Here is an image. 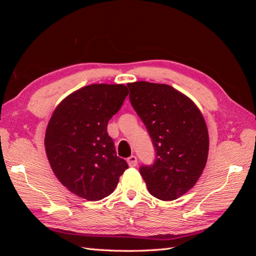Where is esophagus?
<instances>
[{"label": "esophagus", "instance_id": "obj_1", "mask_svg": "<svg viewBox=\"0 0 256 256\" xmlns=\"http://www.w3.org/2000/svg\"><path fill=\"white\" fill-rule=\"evenodd\" d=\"M127 164L129 166H136L138 164V159L136 156H130L127 158Z\"/></svg>", "mask_w": 256, "mask_h": 256}]
</instances>
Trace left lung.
Instances as JSON below:
<instances>
[{
    "label": "left lung",
    "instance_id": "8db88e82",
    "mask_svg": "<svg viewBox=\"0 0 256 256\" xmlns=\"http://www.w3.org/2000/svg\"><path fill=\"white\" fill-rule=\"evenodd\" d=\"M130 102L156 148V161L140 172L154 198L173 200L194 187L206 166L209 136L192 100L168 84L128 83Z\"/></svg>",
    "mask_w": 256,
    "mask_h": 256
}]
</instances>
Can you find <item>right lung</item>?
Returning a JSON list of instances; mask_svg holds the SVG:
<instances>
[{"mask_svg":"<svg viewBox=\"0 0 256 256\" xmlns=\"http://www.w3.org/2000/svg\"><path fill=\"white\" fill-rule=\"evenodd\" d=\"M128 92L124 84H90L65 97L51 115L46 154L58 182L76 196L99 200L110 196L128 168L116 156L106 130Z\"/></svg>","mask_w":256,"mask_h":256,"instance_id":"right-lung-1","label":"right lung"}]
</instances>
